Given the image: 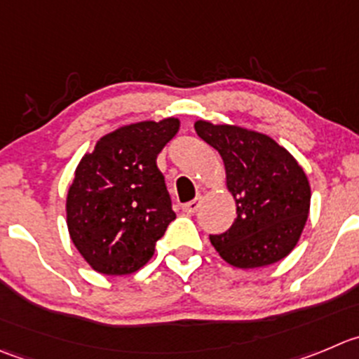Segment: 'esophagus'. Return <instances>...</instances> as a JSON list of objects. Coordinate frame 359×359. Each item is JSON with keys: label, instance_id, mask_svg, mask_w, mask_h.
Returning a JSON list of instances; mask_svg holds the SVG:
<instances>
[{"label": "esophagus", "instance_id": "34e87169", "mask_svg": "<svg viewBox=\"0 0 359 359\" xmlns=\"http://www.w3.org/2000/svg\"><path fill=\"white\" fill-rule=\"evenodd\" d=\"M201 203H203V201H201V197H197V199H194V201H190V203L183 204V211H185L187 215H194L201 208Z\"/></svg>", "mask_w": 359, "mask_h": 359}]
</instances>
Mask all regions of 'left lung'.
Here are the masks:
<instances>
[{
  "label": "left lung",
  "instance_id": "1",
  "mask_svg": "<svg viewBox=\"0 0 359 359\" xmlns=\"http://www.w3.org/2000/svg\"><path fill=\"white\" fill-rule=\"evenodd\" d=\"M203 141L220 153L236 220L211 234L215 250L236 268H261L284 259L298 243L310 210L305 170L271 137L234 125L196 121Z\"/></svg>",
  "mask_w": 359,
  "mask_h": 359
}]
</instances>
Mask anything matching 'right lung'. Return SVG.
Masks as SVG:
<instances>
[{
    "label": "right lung",
    "instance_id": "1",
    "mask_svg": "<svg viewBox=\"0 0 359 359\" xmlns=\"http://www.w3.org/2000/svg\"><path fill=\"white\" fill-rule=\"evenodd\" d=\"M177 130L176 118L121 126L75 169L67 196L68 233L95 271L141 269L176 218L156 156Z\"/></svg>",
    "mask_w": 359,
    "mask_h": 359
}]
</instances>
